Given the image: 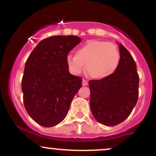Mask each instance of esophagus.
<instances>
[{
	"instance_id": "1",
	"label": "esophagus",
	"mask_w": 156,
	"mask_h": 156,
	"mask_svg": "<svg viewBox=\"0 0 156 156\" xmlns=\"http://www.w3.org/2000/svg\"><path fill=\"white\" fill-rule=\"evenodd\" d=\"M82 85L83 86H87L88 85V81H87V80H83V81H82Z\"/></svg>"
}]
</instances>
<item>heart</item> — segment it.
I'll return each instance as SVG.
<instances>
[{
  "instance_id": "b5f03b06",
  "label": "heart",
  "mask_w": 156,
  "mask_h": 156,
  "mask_svg": "<svg viewBox=\"0 0 156 156\" xmlns=\"http://www.w3.org/2000/svg\"><path fill=\"white\" fill-rule=\"evenodd\" d=\"M117 46L105 41L91 40L76 50V56L67 55V64L74 74L86 70L91 78L103 79L114 73L119 62Z\"/></svg>"
}]
</instances>
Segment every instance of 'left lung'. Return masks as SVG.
Here are the masks:
<instances>
[{
	"label": "left lung",
	"mask_w": 156,
	"mask_h": 156,
	"mask_svg": "<svg viewBox=\"0 0 156 156\" xmlns=\"http://www.w3.org/2000/svg\"><path fill=\"white\" fill-rule=\"evenodd\" d=\"M119 53V64L113 74L89 81L91 112L97 121L107 126L117 125L129 117L139 98L135 61L122 44Z\"/></svg>",
	"instance_id": "8db88e82"
}]
</instances>
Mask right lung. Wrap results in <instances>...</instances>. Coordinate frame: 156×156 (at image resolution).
I'll list each match as a JSON object with an SVG mask.
<instances>
[{"instance_id": "obj_1", "label": "right lung", "mask_w": 156, "mask_h": 156, "mask_svg": "<svg viewBox=\"0 0 156 156\" xmlns=\"http://www.w3.org/2000/svg\"><path fill=\"white\" fill-rule=\"evenodd\" d=\"M81 42L77 36H53L36 46L25 64L23 103L33 120L53 127L67 116L71 102L82 87V78L71 75L69 52Z\"/></svg>"}]
</instances>
